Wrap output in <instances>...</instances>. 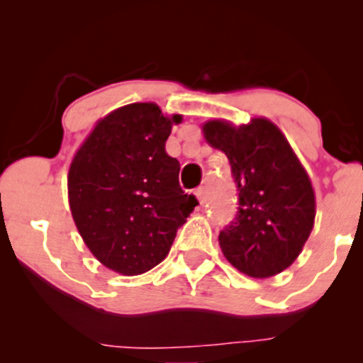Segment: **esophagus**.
Listing matches in <instances>:
<instances>
[{
  "label": "esophagus",
  "instance_id": "1",
  "mask_svg": "<svg viewBox=\"0 0 363 363\" xmlns=\"http://www.w3.org/2000/svg\"><path fill=\"white\" fill-rule=\"evenodd\" d=\"M196 196H198L199 203H205L206 201V187H198V189H196Z\"/></svg>",
  "mask_w": 363,
  "mask_h": 363
}]
</instances>
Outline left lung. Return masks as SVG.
<instances>
[{"mask_svg": "<svg viewBox=\"0 0 363 363\" xmlns=\"http://www.w3.org/2000/svg\"><path fill=\"white\" fill-rule=\"evenodd\" d=\"M203 133L227 155L239 191L234 222L218 235L223 256L247 277L281 273L314 227L315 198L306 169L280 129L264 118L239 128L208 121Z\"/></svg>", "mask_w": 363, "mask_h": 363, "instance_id": "obj_1", "label": "left lung"}]
</instances>
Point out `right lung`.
Instances as JSON below:
<instances>
[{
	"mask_svg": "<svg viewBox=\"0 0 363 363\" xmlns=\"http://www.w3.org/2000/svg\"><path fill=\"white\" fill-rule=\"evenodd\" d=\"M152 102L101 119L74 155L69 208L78 232L104 266L126 277L165 259L198 199L179 186L177 158L165 152L172 124Z\"/></svg>",
	"mask_w": 363,
	"mask_h": 363,
	"instance_id": "1",
	"label": "right lung"
}]
</instances>
